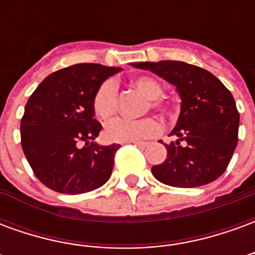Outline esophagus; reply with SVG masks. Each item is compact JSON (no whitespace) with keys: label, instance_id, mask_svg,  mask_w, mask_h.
<instances>
[{"label":"esophagus","instance_id":"esophagus-1","mask_svg":"<svg viewBox=\"0 0 255 255\" xmlns=\"http://www.w3.org/2000/svg\"><path fill=\"white\" fill-rule=\"evenodd\" d=\"M133 144H136V146H139V147H146L147 146V142H132Z\"/></svg>","mask_w":255,"mask_h":255}]
</instances>
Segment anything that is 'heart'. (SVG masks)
I'll return each instance as SVG.
<instances>
[{
	"instance_id": "b5f03b06",
	"label": "heart",
	"mask_w": 255,
	"mask_h": 255,
	"mask_svg": "<svg viewBox=\"0 0 255 255\" xmlns=\"http://www.w3.org/2000/svg\"><path fill=\"white\" fill-rule=\"evenodd\" d=\"M132 87L147 98L144 111L154 109L162 115H169L171 108L165 98H162L164 89L160 82L150 76H135L131 80ZM93 112L102 122H108L117 113L119 100H117V86L113 80H105L98 86L93 97ZM161 124L154 117H144L140 120L116 119L112 120L105 128V136L111 142L129 143L143 139L151 138L160 132Z\"/></svg>"
}]
</instances>
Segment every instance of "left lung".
Wrapping results in <instances>:
<instances>
[{"instance_id":"obj_1","label":"left lung","mask_w":255,"mask_h":255,"mask_svg":"<svg viewBox=\"0 0 255 255\" xmlns=\"http://www.w3.org/2000/svg\"><path fill=\"white\" fill-rule=\"evenodd\" d=\"M175 84L182 109L165 144V161L151 168L157 180L172 187L191 188L219 179L238 144L239 112L231 91L203 68L183 61L132 63ZM183 143L182 144L181 142Z\"/></svg>"}]
</instances>
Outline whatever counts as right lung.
<instances>
[{
	"instance_id": "right-lung-1",
	"label": "right lung",
	"mask_w": 255,
	"mask_h": 255,
	"mask_svg": "<svg viewBox=\"0 0 255 255\" xmlns=\"http://www.w3.org/2000/svg\"><path fill=\"white\" fill-rule=\"evenodd\" d=\"M119 71L75 64L50 73L27 101L20 123L21 147L34 175L53 191L76 195L109 180L120 144L93 142L102 126L91 102L98 86Z\"/></svg>"
}]
</instances>
